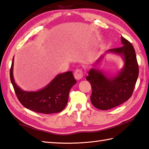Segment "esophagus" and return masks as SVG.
Segmentation results:
<instances>
[{"mask_svg":"<svg viewBox=\"0 0 149 149\" xmlns=\"http://www.w3.org/2000/svg\"><path fill=\"white\" fill-rule=\"evenodd\" d=\"M84 76L83 71L81 69H77L74 72V77L77 80H80Z\"/></svg>","mask_w":149,"mask_h":149,"instance_id":"esophagus-1","label":"esophagus"}]
</instances>
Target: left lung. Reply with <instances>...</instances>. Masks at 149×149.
Wrapping results in <instances>:
<instances>
[{
	"instance_id": "obj_1",
	"label": "left lung",
	"mask_w": 149,
	"mask_h": 149,
	"mask_svg": "<svg viewBox=\"0 0 149 149\" xmlns=\"http://www.w3.org/2000/svg\"><path fill=\"white\" fill-rule=\"evenodd\" d=\"M123 46L108 49L106 53L120 55L124 61L120 71L115 76H109L99 69L92 68L86 79L92 85L91 101L99 110H107L127 101L133 94L139 73L136 53L131 42L121 37ZM104 55L96 62H100Z\"/></svg>"
}]
</instances>
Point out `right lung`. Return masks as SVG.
<instances>
[{"label": "right lung", "instance_id": "obj_1", "mask_svg": "<svg viewBox=\"0 0 149 149\" xmlns=\"http://www.w3.org/2000/svg\"><path fill=\"white\" fill-rule=\"evenodd\" d=\"M13 58L10 79L19 101L26 108L45 114L58 113L67 105L71 87L77 83L72 71L57 74L49 83L38 91H24L16 84L13 78Z\"/></svg>", "mask_w": 149, "mask_h": 149}]
</instances>
